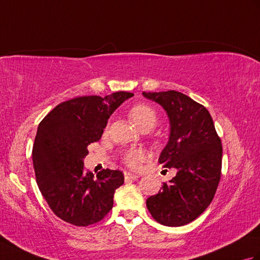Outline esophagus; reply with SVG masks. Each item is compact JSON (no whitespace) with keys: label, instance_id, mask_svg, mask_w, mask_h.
<instances>
[{"label":"esophagus","instance_id":"1","mask_svg":"<svg viewBox=\"0 0 260 260\" xmlns=\"http://www.w3.org/2000/svg\"><path fill=\"white\" fill-rule=\"evenodd\" d=\"M140 176L137 174H134V173H131V172H125V180L126 181H129V180H136L139 179Z\"/></svg>","mask_w":260,"mask_h":260}]
</instances>
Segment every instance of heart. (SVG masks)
Masks as SVG:
<instances>
[{"label":"heart","instance_id":"1","mask_svg":"<svg viewBox=\"0 0 260 260\" xmlns=\"http://www.w3.org/2000/svg\"><path fill=\"white\" fill-rule=\"evenodd\" d=\"M128 117L142 131H148L155 126L158 114L152 105L146 103H137L128 109ZM121 158H123V162L127 167L132 169H139L142 163L145 161L146 155L145 152L140 150V148H132V150L123 153Z\"/></svg>","mask_w":260,"mask_h":260}]
</instances>
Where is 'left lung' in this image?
<instances>
[{
    "label": "left lung",
    "instance_id": "1",
    "mask_svg": "<svg viewBox=\"0 0 260 260\" xmlns=\"http://www.w3.org/2000/svg\"><path fill=\"white\" fill-rule=\"evenodd\" d=\"M143 95L167 110L171 133L158 163L178 171L147 199L146 207L158 223L180 227L196 220L212 201L221 178V140L208 109L189 96L175 90Z\"/></svg>",
    "mask_w": 260,
    "mask_h": 260
}]
</instances>
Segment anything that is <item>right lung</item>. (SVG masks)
<instances>
[{"mask_svg": "<svg viewBox=\"0 0 260 260\" xmlns=\"http://www.w3.org/2000/svg\"><path fill=\"white\" fill-rule=\"evenodd\" d=\"M132 92L106 97L82 96L59 104L38 127L32 161L39 190L63 221L87 227L106 217L116 189L124 183L118 170H103L96 176L86 171L87 146L98 142L109 116Z\"/></svg>", "mask_w": 260, "mask_h": 260, "instance_id": "obj_1", "label": "right lung"}]
</instances>
